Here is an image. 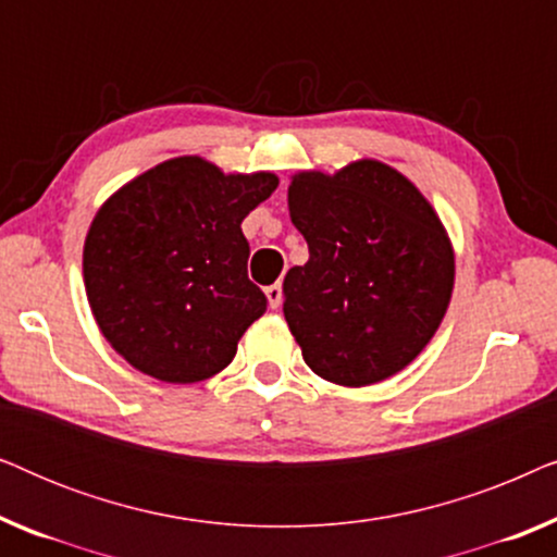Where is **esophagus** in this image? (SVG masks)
Returning <instances> with one entry per match:
<instances>
[{"label": "esophagus", "mask_w": 557, "mask_h": 557, "mask_svg": "<svg viewBox=\"0 0 557 557\" xmlns=\"http://www.w3.org/2000/svg\"><path fill=\"white\" fill-rule=\"evenodd\" d=\"M265 296H269V304L273 309L281 307V301H284V288H281V284H271L265 286Z\"/></svg>", "instance_id": "obj_1"}]
</instances>
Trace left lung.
<instances>
[{"label": "left lung", "mask_w": 557, "mask_h": 557, "mask_svg": "<svg viewBox=\"0 0 557 557\" xmlns=\"http://www.w3.org/2000/svg\"><path fill=\"white\" fill-rule=\"evenodd\" d=\"M288 215L309 261L288 269L284 317L304 362L330 383L395 375L436 334L454 292V248L436 210L375 159L299 172Z\"/></svg>", "instance_id": "1"}]
</instances>
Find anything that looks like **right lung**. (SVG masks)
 <instances>
[{
    "label": "right lung",
    "mask_w": 557,
    "mask_h": 557,
    "mask_svg": "<svg viewBox=\"0 0 557 557\" xmlns=\"http://www.w3.org/2000/svg\"><path fill=\"white\" fill-rule=\"evenodd\" d=\"M276 174H223L177 157L139 174L96 212L83 281L103 337L164 383H200L233 362L269 299L248 278L243 218Z\"/></svg>",
    "instance_id": "right-lung-1"
}]
</instances>
